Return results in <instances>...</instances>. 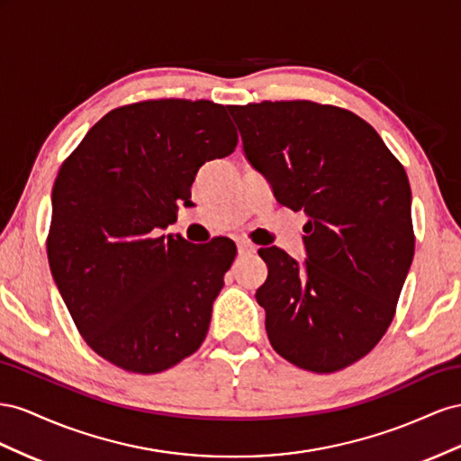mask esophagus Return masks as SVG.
I'll use <instances>...</instances> for the list:
<instances>
[{
  "label": "esophagus",
  "instance_id": "34e87169",
  "mask_svg": "<svg viewBox=\"0 0 461 461\" xmlns=\"http://www.w3.org/2000/svg\"><path fill=\"white\" fill-rule=\"evenodd\" d=\"M238 251H240V255H253V253H257V247L253 243L241 240V241H238Z\"/></svg>",
  "mask_w": 461,
  "mask_h": 461
}]
</instances>
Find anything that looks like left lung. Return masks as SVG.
<instances>
[{"mask_svg": "<svg viewBox=\"0 0 461 461\" xmlns=\"http://www.w3.org/2000/svg\"><path fill=\"white\" fill-rule=\"evenodd\" d=\"M247 162L276 201L309 216L299 262L260 249L257 303L284 359L312 373L346 369L384 336L413 260L411 189L376 131L309 100L228 108Z\"/></svg>", "mask_w": 461, "mask_h": 461, "instance_id": "1", "label": "left lung"}]
</instances>
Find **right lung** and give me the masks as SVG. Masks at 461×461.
<instances>
[{"label":"right lung","mask_w":461,"mask_h":461,"mask_svg":"<svg viewBox=\"0 0 461 461\" xmlns=\"http://www.w3.org/2000/svg\"><path fill=\"white\" fill-rule=\"evenodd\" d=\"M238 147L226 106L149 100L112 110L63 162L51 191L48 260L86 344L131 373L201 348L235 243L160 235L193 206L203 164Z\"/></svg>","instance_id":"1"}]
</instances>
